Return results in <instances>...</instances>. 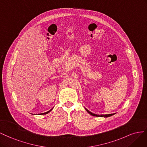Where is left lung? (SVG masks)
I'll return each mask as SVG.
<instances>
[{"mask_svg": "<svg viewBox=\"0 0 147 147\" xmlns=\"http://www.w3.org/2000/svg\"><path fill=\"white\" fill-rule=\"evenodd\" d=\"M86 110L89 113L90 115H91L92 116H98V117H104V118H107V117H110L113 115H115V113H113V114H108V115H96V114H94V113H92V112L89 111V110H87V109L85 108Z\"/></svg>", "mask_w": 147, "mask_h": 147, "instance_id": "left-lung-1", "label": "left lung"}]
</instances>
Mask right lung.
<instances>
[{
  "mask_svg": "<svg viewBox=\"0 0 147 147\" xmlns=\"http://www.w3.org/2000/svg\"><path fill=\"white\" fill-rule=\"evenodd\" d=\"M52 109L53 108H52L51 109V110H49V111H47V112H45V113H40V114H39V115H45V114H47V113H49L50 111H52Z\"/></svg>",
  "mask_w": 147,
  "mask_h": 147,
  "instance_id": "obj_1",
  "label": "right lung"
}]
</instances>
